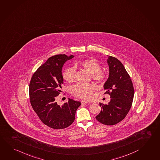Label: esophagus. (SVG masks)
<instances>
[{"instance_id":"obj_1","label":"esophagus","mask_w":160,"mask_h":160,"mask_svg":"<svg viewBox=\"0 0 160 160\" xmlns=\"http://www.w3.org/2000/svg\"><path fill=\"white\" fill-rule=\"evenodd\" d=\"M81 103L82 105H86L88 103V102L86 100H82Z\"/></svg>"}]
</instances>
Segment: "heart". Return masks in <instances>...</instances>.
<instances>
[{
	"label": "heart",
	"mask_w": 160,
	"mask_h": 160,
	"mask_svg": "<svg viewBox=\"0 0 160 160\" xmlns=\"http://www.w3.org/2000/svg\"><path fill=\"white\" fill-rule=\"evenodd\" d=\"M81 66L91 74L95 81L99 82L104 81L106 78V73L100 69L101 66L94 58L84 60L81 62ZM76 69L75 67H69L65 70L62 77L68 83L73 82L75 79ZM95 90V86L92 83H77L71 88V93L74 96L83 99H90Z\"/></svg>",
	"instance_id": "1"
}]
</instances>
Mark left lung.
I'll return each mask as SVG.
<instances>
[{
	"mask_svg": "<svg viewBox=\"0 0 160 160\" xmlns=\"http://www.w3.org/2000/svg\"><path fill=\"white\" fill-rule=\"evenodd\" d=\"M109 77L104 84L110 95L108 104L99 103L102 107L96 119L104 125H114L121 122L128 114L134 99V90L130 77L117 58L107 55Z\"/></svg>",
	"mask_w": 160,
	"mask_h": 160,
	"instance_id": "1",
	"label": "left lung"
}]
</instances>
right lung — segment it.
<instances>
[{"label": "right lung", "instance_id": "1", "mask_svg": "<svg viewBox=\"0 0 160 160\" xmlns=\"http://www.w3.org/2000/svg\"><path fill=\"white\" fill-rule=\"evenodd\" d=\"M74 56H53L33 74L29 84L30 103L41 121L54 129H62L74 122L81 102L68 99L60 106L56 99L60 93L64 79L62 68L65 62Z\"/></svg>", "mask_w": 160, "mask_h": 160}]
</instances>
